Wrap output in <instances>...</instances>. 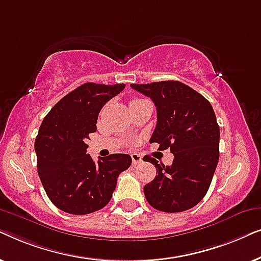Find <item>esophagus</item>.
<instances>
[{
  "instance_id": "34e87169",
  "label": "esophagus",
  "mask_w": 261,
  "mask_h": 261,
  "mask_svg": "<svg viewBox=\"0 0 261 261\" xmlns=\"http://www.w3.org/2000/svg\"><path fill=\"white\" fill-rule=\"evenodd\" d=\"M132 156V163H133V165H139V164H141L142 162V158L140 154H138V153H132L130 154Z\"/></svg>"
}]
</instances>
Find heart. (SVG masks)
Here are the masks:
<instances>
[{
  "mask_svg": "<svg viewBox=\"0 0 261 261\" xmlns=\"http://www.w3.org/2000/svg\"><path fill=\"white\" fill-rule=\"evenodd\" d=\"M137 99H138V98H137ZM137 99H134V101H137Z\"/></svg>",
  "mask_w": 261,
  "mask_h": 261,
  "instance_id": "1",
  "label": "heart"
}]
</instances>
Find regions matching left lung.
<instances>
[{
	"instance_id": "8db88e82",
	"label": "left lung",
	"mask_w": 261,
	"mask_h": 261,
	"mask_svg": "<svg viewBox=\"0 0 261 261\" xmlns=\"http://www.w3.org/2000/svg\"><path fill=\"white\" fill-rule=\"evenodd\" d=\"M156 107V126L149 142L170 148L171 166L152 163L156 176L144 187L153 208L164 213H180L198 204L212 183L220 155V128L208 99L178 81L130 84Z\"/></svg>"
}]
</instances>
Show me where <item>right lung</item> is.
<instances>
[{"label": "right lung", "mask_w": 261, "mask_h": 261, "mask_svg": "<svg viewBox=\"0 0 261 261\" xmlns=\"http://www.w3.org/2000/svg\"><path fill=\"white\" fill-rule=\"evenodd\" d=\"M124 87L81 85L49 110L39 128L34 144L39 177L48 198L63 212L87 215L102 209L112 199L119 174L130 166V155L122 153L95 163L85 144L96 132L102 107Z\"/></svg>", "instance_id": "add662e5"}]
</instances>
